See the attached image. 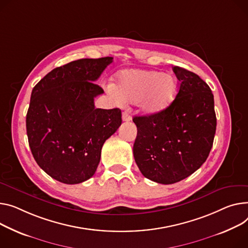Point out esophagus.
I'll return each instance as SVG.
<instances>
[{"label": "esophagus", "mask_w": 248, "mask_h": 248, "mask_svg": "<svg viewBox=\"0 0 248 248\" xmlns=\"http://www.w3.org/2000/svg\"><path fill=\"white\" fill-rule=\"evenodd\" d=\"M130 120H131V118H130L129 113H128L126 110H124V111L123 112V121H124V122H129Z\"/></svg>", "instance_id": "34e87169"}]
</instances>
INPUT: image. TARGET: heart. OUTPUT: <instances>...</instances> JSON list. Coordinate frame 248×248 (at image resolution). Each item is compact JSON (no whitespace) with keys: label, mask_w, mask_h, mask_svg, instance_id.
Masks as SVG:
<instances>
[{"label":"heart","mask_w":248,"mask_h":248,"mask_svg":"<svg viewBox=\"0 0 248 248\" xmlns=\"http://www.w3.org/2000/svg\"><path fill=\"white\" fill-rule=\"evenodd\" d=\"M117 78L114 89L110 88L115 98L124 104H140L148 114L166 110L178 91L177 79L158 71L127 70L121 72Z\"/></svg>","instance_id":"obj_1"}]
</instances>
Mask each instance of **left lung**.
Returning a JSON list of instances; mask_svg holds the SVG:
<instances>
[{
  "instance_id": "obj_1",
  "label": "left lung",
  "mask_w": 248,
  "mask_h": 248,
  "mask_svg": "<svg viewBox=\"0 0 248 248\" xmlns=\"http://www.w3.org/2000/svg\"><path fill=\"white\" fill-rule=\"evenodd\" d=\"M173 72L179 80L173 103L159 113L133 119L135 160L146 178L162 185L183 180L202 166L217 129L208 85L184 68L175 65Z\"/></svg>"
}]
</instances>
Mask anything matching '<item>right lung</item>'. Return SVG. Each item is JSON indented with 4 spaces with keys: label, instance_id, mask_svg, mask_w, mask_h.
<instances>
[{
    "label": "right lung",
    "instance_id": "add662e5",
    "mask_svg": "<svg viewBox=\"0 0 248 248\" xmlns=\"http://www.w3.org/2000/svg\"><path fill=\"white\" fill-rule=\"evenodd\" d=\"M113 58L81 59L54 69L31 91L26 125L39 167L62 184L91 178L102 147L122 124L120 108H95V84Z\"/></svg>",
    "mask_w": 248,
    "mask_h": 248
}]
</instances>
